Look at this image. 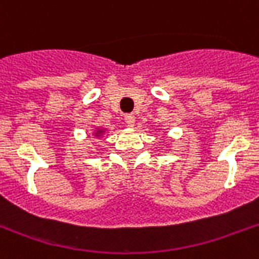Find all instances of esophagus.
Wrapping results in <instances>:
<instances>
[{
	"mask_svg": "<svg viewBox=\"0 0 259 259\" xmlns=\"http://www.w3.org/2000/svg\"><path fill=\"white\" fill-rule=\"evenodd\" d=\"M134 121H136V117L133 114H125V122L127 126H134Z\"/></svg>",
	"mask_w": 259,
	"mask_h": 259,
	"instance_id": "34e87169",
	"label": "esophagus"
}]
</instances>
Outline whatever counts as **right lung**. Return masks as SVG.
Segmentation results:
<instances>
[{
    "instance_id": "1",
    "label": "right lung",
    "mask_w": 259,
    "mask_h": 259,
    "mask_svg": "<svg viewBox=\"0 0 259 259\" xmlns=\"http://www.w3.org/2000/svg\"><path fill=\"white\" fill-rule=\"evenodd\" d=\"M97 134H99V133H97Z\"/></svg>"
}]
</instances>
